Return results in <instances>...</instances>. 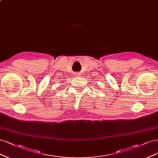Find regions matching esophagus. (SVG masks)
Segmentation results:
<instances>
[{
    "mask_svg": "<svg viewBox=\"0 0 158 158\" xmlns=\"http://www.w3.org/2000/svg\"><path fill=\"white\" fill-rule=\"evenodd\" d=\"M74 75H75V77H79V75H81L79 73H76Z\"/></svg>",
    "mask_w": 158,
    "mask_h": 158,
    "instance_id": "1",
    "label": "esophagus"
}]
</instances>
